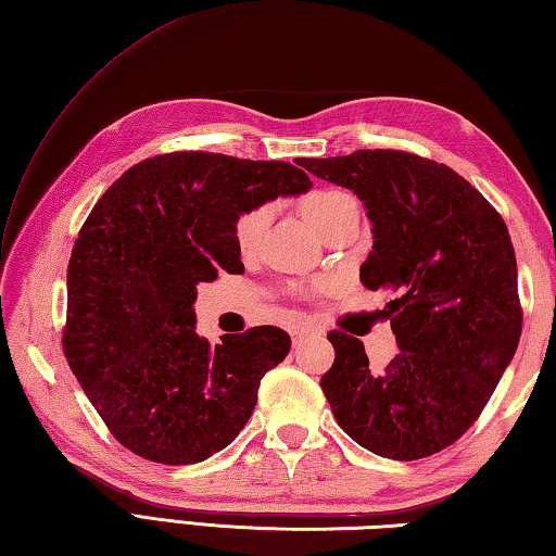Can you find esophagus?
Masks as SVG:
<instances>
[{
    "mask_svg": "<svg viewBox=\"0 0 556 556\" xmlns=\"http://www.w3.org/2000/svg\"><path fill=\"white\" fill-rule=\"evenodd\" d=\"M309 333H317V327H314V324H302V327H295L290 331V337H292V343H300L302 339L305 337H309Z\"/></svg>",
    "mask_w": 556,
    "mask_h": 556,
    "instance_id": "1",
    "label": "esophagus"
}]
</instances>
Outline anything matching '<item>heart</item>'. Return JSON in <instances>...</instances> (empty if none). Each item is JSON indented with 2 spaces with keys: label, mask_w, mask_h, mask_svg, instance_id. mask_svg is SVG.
Here are the masks:
<instances>
[{
  "label": "heart",
  "mask_w": 556,
  "mask_h": 556,
  "mask_svg": "<svg viewBox=\"0 0 556 556\" xmlns=\"http://www.w3.org/2000/svg\"><path fill=\"white\" fill-rule=\"evenodd\" d=\"M298 205H300V213L305 215L307 223L317 229L319 235L327 232L339 217L353 211V207H358L355 198L349 191H341V188H314V191L300 198ZM268 217H270V207L256 205V207H249V211H244L235 219L232 237H235L237 249L242 251V254H249V251L258 244V239L268 225Z\"/></svg>",
  "instance_id": "obj_1"
}]
</instances>
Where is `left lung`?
I'll return each mask as SVG.
<instances>
[{"label":"left lung","mask_w":556,"mask_h":556,"mask_svg":"<svg viewBox=\"0 0 556 556\" xmlns=\"http://www.w3.org/2000/svg\"><path fill=\"white\" fill-rule=\"evenodd\" d=\"M300 166L361 198L372 251L368 290H394L390 324L400 353L372 370L365 345L329 331L321 377L339 426L392 459H421L465 435L518 349V266L504 217L457 172L402 150H358Z\"/></svg>","instance_id":"left-lung-1"}]
</instances>
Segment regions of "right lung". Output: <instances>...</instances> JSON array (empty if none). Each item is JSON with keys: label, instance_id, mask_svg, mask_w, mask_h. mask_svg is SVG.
I'll list each match as a JSON object with an SVG mask.
<instances>
[{"label": "right lung", "instance_id": "add662e5", "mask_svg": "<svg viewBox=\"0 0 556 556\" xmlns=\"http://www.w3.org/2000/svg\"><path fill=\"white\" fill-rule=\"evenodd\" d=\"M290 162L215 152L156 154L93 205L67 266L62 351L115 441L160 465L203 463L256 406L290 337L254 327L211 345L195 333V286L244 274L232 227L249 207L305 193Z\"/></svg>", "mask_w": 556, "mask_h": 556}]
</instances>
